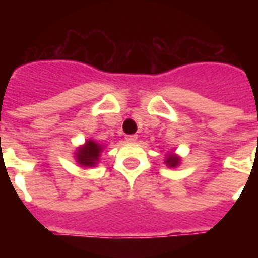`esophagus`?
Instances as JSON below:
<instances>
[{"label":"esophagus","instance_id":"34e87169","mask_svg":"<svg viewBox=\"0 0 258 258\" xmlns=\"http://www.w3.org/2000/svg\"><path fill=\"white\" fill-rule=\"evenodd\" d=\"M138 139V135H125V141L127 142H135Z\"/></svg>","mask_w":258,"mask_h":258}]
</instances>
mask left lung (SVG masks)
<instances>
[{"label": "left lung", "mask_w": 258, "mask_h": 258, "mask_svg": "<svg viewBox=\"0 0 258 258\" xmlns=\"http://www.w3.org/2000/svg\"><path fill=\"white\" fill-rule=\"evenodd\" d=\"M166 163H167L169 166H171V167H175V166L179 163V159L172 155V157H169L167 159H166Z\"/></svg>", "instance_id": "obj_1"}]
</instances>
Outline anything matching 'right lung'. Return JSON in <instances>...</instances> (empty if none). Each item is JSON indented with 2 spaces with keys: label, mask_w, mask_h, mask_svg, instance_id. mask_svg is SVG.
<instances>
[{
  "label": "right lung",
  "mask_w": 258,
  "mask_h": 258,
  "mask_svg": "<svg viewBox=\"0 0 258 258\" xmlns=\"http://www.w3.org/2000/svg\"><path fill=\"white\" fill-rule=\"evenodd\" d=\"M101 153V146L95 143L93 141H88L86 146L79 151L78 161L83 166H95L96 161L99 159V155Z\"/></svg>",
  "instance_id": "1"
}]
</instances>
